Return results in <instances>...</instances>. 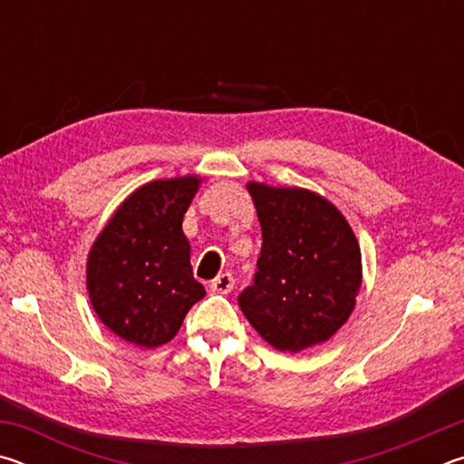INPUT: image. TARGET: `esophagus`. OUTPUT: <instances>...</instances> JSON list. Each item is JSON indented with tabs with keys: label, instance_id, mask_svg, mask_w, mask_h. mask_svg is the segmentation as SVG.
Masks as SVG:
<instances>
[{
	"label": "esophagus",
	"instance_id": "1",
	"mask_svg": "<svg viewBox=\"0 0 464 464\" xmlns=\"http://www.w3.org/2000/svg\"><path fill=\"white\" fill-rule=\"evenodd\" d=\"M233 285H235V280H233L231 274L223 272V274H218V276L213 282H210V288H213L215 293L227 295V293H231V290H233Z\"/></svg>",
	"mask_w": 464,
	"mask_h": 464
}]
</instances>
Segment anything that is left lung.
<instances>
[{
  "label": "left lung",
  "instance_id": "1",
  "mask_svg": "<svg viewBox=\"0 0 464 464\" xmlns=\"http://www.w3.org/2000/svg\"><path fill=\"white\" fill-rule=\"evenodd\" d=\"M262 225L254 285L239 295L251 327L280 352L335 335L362 285V256L345 217L317 192L249 182Z\"/></svg>",
  "mask_w": 464,
  "mask_h": 464
}]
</instances>
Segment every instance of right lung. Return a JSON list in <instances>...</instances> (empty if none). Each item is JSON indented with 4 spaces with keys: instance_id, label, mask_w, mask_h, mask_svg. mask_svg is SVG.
I'll return each instance as SVG.
<instances>
[{
    "instance_id": "1",
    "label": "right lung",
    "mask_w": 464,
    "mask_h": 464,
    "mask_svg": "<svg viewBox=\"0 0 464 464\" xmlns=\"http://www.w3.org/2000/svg\"><path fill=\"white\" fill-rule=\"evenodd\" d=\"M198 176L153 179L124 198L88 254L85 285L110 332L139 348L174 340L186 313L207 295L194 280L182 231Z\"/></svg>"
}]
</instances>
